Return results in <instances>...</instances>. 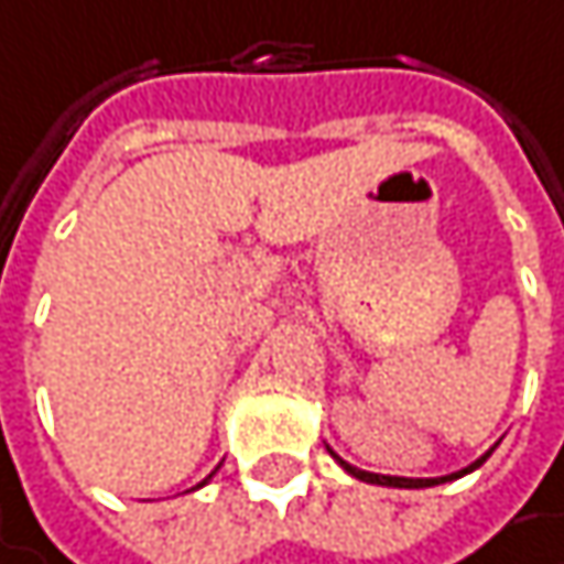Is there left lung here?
Returning a JSON list of instances; mask_svg holds the SVG:
<instances>
[{"label":"left lung","mask_w":564,"mask_h":564,"mask_svg":"<svg viewBox=\"0 0 564 564\" xmlns=\"http://www.w3.org/2000/svg\"><path fill=\"white\" fill-rule=\"evenodd\" d=\"M496 449V446H492ZM492 449L486 453V456H479L473 466H466V469H459V473H453V476H440V479H403V476H377V473H367V469H357V466H350V463H344L334 449H330V456L354 476V479H360V482H373V486H393V489H426V486H440V482H453V479H459V476H466V473H473V469H479L489 456H492Z\"/></svg>","instance_id":"8db88e82"}]
</instances>
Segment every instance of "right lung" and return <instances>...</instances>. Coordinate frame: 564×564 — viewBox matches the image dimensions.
Returning <instances> with one entry per match:
<instances>
[{"instance_id":"right-lung-1","label":"right lung","mask_w":564,"mask_h":564,"mask_svg":"<svg viewBox=\"0 0 564 564\" xmlns=\"http://www.w3.org/2000/svg\"><path fill=\"white\" fill-rule=\"evenodd\" d=\"M204 482H207V479H204ZM204 482H200V486H204Z\"/></svg>"}]
</instances>
